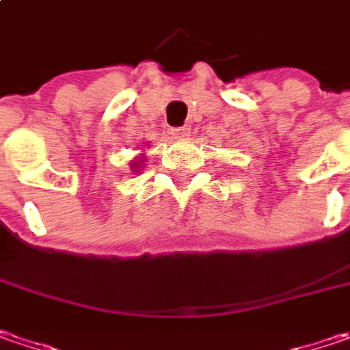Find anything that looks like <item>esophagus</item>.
Returning <instances> with one entry per match:
<instances>
[{"label":"esophagus","instance_id":"34e87169","mask_svg":"<svg viewBox=\"0 0 350 350\" xmlns=\"http://www.w3.org/2000/svg\"><path fill=\"white\" fill-rule=\"evenodd\" d=\"M190 125H182V127H174L170 131L174 135L176 139H184V137H190Z\"/></svg>","mask_w":350,"mask_h":350}]
</instances>
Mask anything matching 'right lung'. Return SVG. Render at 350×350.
I'll return each instance as SVG.
<instances>
[{
	"label": "right lung",
	"instance_id": "add662e5",
	"mask_svg": "<svg viewBox=\"0 0 350 350\" xmlns=\"http://www.w3.org/2000/svg\"><path fill=\"white\" fill-rule=\"evenodd\" d=\"M133 168H135V170H137V168H139V164H133Z\"/></svg>",
	"mask_w": 350,
	"mask_h": 350
}]
</instances>
